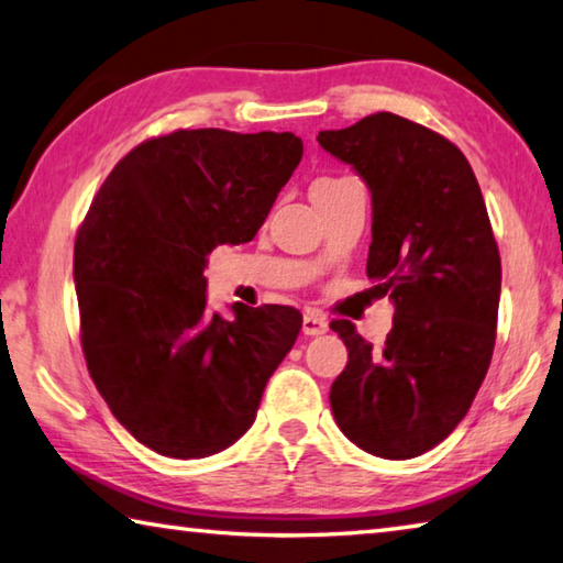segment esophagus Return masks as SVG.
<instances>
[{"mask_svg": "<svg viewBox=\"0 0 563 563\" xmlns=\"http://www.w3.org/2000/svg\"><path fill=\"white\" fill-rule=\"evenodd\" d=\"M301 331L307 333V336H321V333L329 331V321L321 317L317 311H309L303 313V321H301Z\"/></svg>", "mask_w": 563, "mask_h": 563, "instance_id": "1", "label": "esophagus"}]
</instances>
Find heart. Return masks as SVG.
I'll use <instances>...</instances> for the list:
<instances>
[{
	"label": "heart",
	"mask_w": 563,
	"mask_h": 563,
	"mask_svg": "<svg viewBox=\"0 0 563 563\" xmlns=\"http://www.w3.org/2000/svg\"><path fill=\"white\" fill-rule=\"evenodd\" d=\"M323 180H329V177H323ZM323 180H317V183H323Z\"/></svg>",
	"instance_id": "heart-1"
}]
</instances>
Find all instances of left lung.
Listing matches in <instances>:
<instances>
[{"instance_id":"1","label":"left lung","mask_w":563,"mask_h":563,"mask_svg":"<svg viewBox=\"0 0 563 563\" xmlns=\"http://www.w3.org/2000/svg\"><path fill=\"white\" fill-rule=\"evenodd\" d=\"M317 141L368 185L366 274L396 307L380 349L351 321L331 323L349 349L333 418L371 455L418 457L467 416L495 351L501 262L485 197L455 143L396 113Z\"/></svg>"}]
</instances>
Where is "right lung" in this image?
<instances>
[{
    "label": "right lung",
    "instance_id": "1",
    "mask_svg": "<svg viewBox=\"0 0 563 563\" xmlns=\"http://www.w3.org/2000/svg\"><path fill=\"white\" fill-rule=\"evenodd\" d=\"M303 155L294 133L197 128L118 161L74 244L86 366L115 420L157 455H214L252 428L301 313L207 311L217 244L250 242Z\"/></svg>",
    "mask_w": 563,
    "mask_h": 563
}]
</instances>
